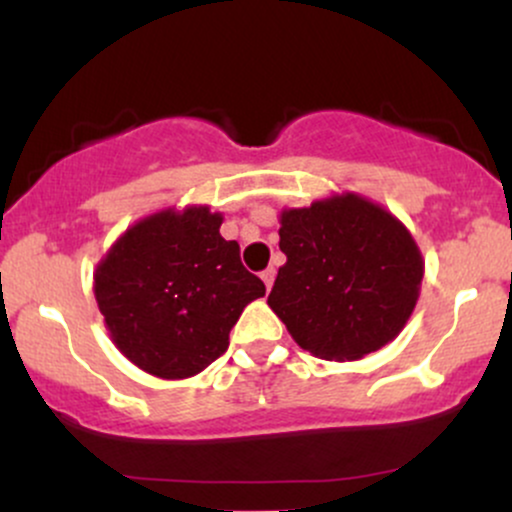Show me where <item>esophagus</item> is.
<instances>
[{
    "mask_svg": "<svg viewBox=\"0 0 512 512\" xmlns=\"http://www.w3.org/2000/svg\"><path fill=\"white\" fill-rule=\"evenodd\" d=\"M274 276H276V269H274V267L264 269V272H262V281H264V286H267V291L272 289V284H274Z\"/></svg>",
    "mask_w": 512,
    "mask_h": 512,
    "instance_id": "34e87169",
    "label": "esophagus"
}]
</instances>
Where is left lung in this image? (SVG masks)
I'll return each mask as SVG.
<instances>
[{
	"mask_svg": "<svg viewBox=\"0 0 512 512\" xmlns=\"http://www.w3.org/2000/svg\"><path fill=\"white\" fill-rule=\"evenodd\" d=\"M279 267L267 305L301 349L356 361L390 344L414 313L424 255L402 221L373 199L332 192L279 211Z\"/></svg>",
	"mask_w": 512,
	"mask_h": 512,
	"instance_id": "left-lung-1",
	"label": "left lung"
}]
</instances>
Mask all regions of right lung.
I'll use <instances>...</instances> for the list:
<instances>
[{
	"label": "right lung",
	"instance_id": "right-lung-1",
	"mask_svg": "<svg viewBox=\"0 0 512 512\" xmlns=\"http://www.w3.org/2000/svg\"><path fill=\"white\" fill-rule=\"evenodd\" d=\"M207 204L158 209L134 221L93 272L105 330L144 373L185 380L228 346L245 305L264 284L240 262L236 240L219 233Z\"/></svg>",
	"mask_w": 512,
	"mask_h": 512
}]
</instances>
